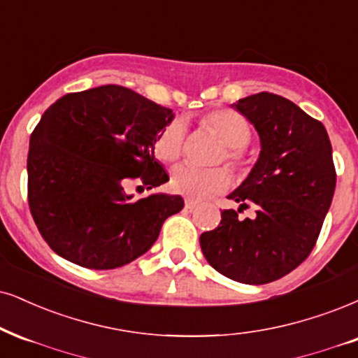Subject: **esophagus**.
Returning a JSON list of instances; mask_svg holds the SVG:
<instances>
[{
    "label": "esophagus",
    "instance_id": "obj_1",
    "mask_svg": "<svg viewBox=\"0 0 358 358\" xmlns=\"http://www.w3.org/2000/svg\"><path fill=\"white\" fill-rule=\"evenodd\" d=\"M197 207V202L192 201V199H186V209L187 210H194Z\"/></svg>",
    "mask_w": 358,
    "mask_h": 358
}]
</instances>
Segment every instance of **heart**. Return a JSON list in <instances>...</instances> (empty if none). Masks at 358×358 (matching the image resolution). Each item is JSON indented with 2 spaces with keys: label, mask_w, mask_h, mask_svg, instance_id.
Returning a JSON list of instances; mask_svg holds the SVG:
<instances>
[{
  "label": "heart",
  "mask_w": 358,
  "mask_h": 358,
  "mask_svg": "<svg viewBox=\"0 0 358 358\" xmlns=\"http://www.w3.org/2000/svg\"><path fill=\"white\" fill-rule=\"evenodd\" d=\"M201 126L210 131L224 144L219 161H226L232 169L245 166V145L252 139V126L241 113L234 109H213L202 114ZM186 141V124L182 119H172L159 131L154 139V152L164 162H176L182 156ZM231 186V174L224 167L197 169L192 166H179L171 174V187L189 199H206L224 192Z\"/></svg>",
  "instance_id": "b5f03b06"
}]
</instances>
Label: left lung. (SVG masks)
Wrapping results in <instances>:
<instances>
[{"instance_id": "8db88e82", "label": "left lung", "mask_w": 358, "mask_h": 358, "mask_svg": "<svg viewBox=\"0 0 358 358\" xmlns=\"http://www.w3.org/2000/svg\"><path fill=\"white\" fill-rule=\"evenodd\" d=\"M234 108L252 122L260 156L247 179L229 194L237 210H222L214 231L201 234L207 262L242 284H268L308 257L332 202L337 174L324 124L292 101L257 92ZM255 220L238 219L248 202Z\"/></svg>"}]
</instances>
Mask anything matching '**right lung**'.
<instances>
[{
    "label": "right lung",
    "instance_id": "1",
    "mask_svg": "<svg viewBox=\"0 0 358 358\" xmlns=\"http://www.w3.org/2000/svg\"><path fill=\"white\" fill-rule=\"evenodd\" d=\"M172 117V109L116 85L69 92L44 111L29 139L28 202L57 255L108 271L151 249L182 197L132 201L124 186L169 180L154 157V139Z\"/></svg>",
    "mask_w": 358,
    "mask_h": 358
}]
</instances>
